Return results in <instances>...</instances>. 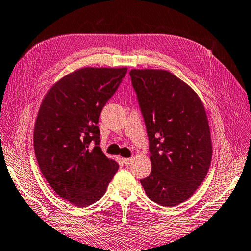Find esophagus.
Returning a JSON list of instances; mask_svg holds the SVG:
<instances>
[{
  "instance_id": "34e87169",
  "label": "esophagus",
  "mask_w": 251,
  "mask_h": 251,
  "mask_svg": "<svg viewBox=\"0 0 251 251\" xmlns=\"http://www.w3.org/2000/svg\"><path fill=\"white\" fill-rule=\"evenodd\" d=\"M132 162V158H124L123 159V163H124L125 165H129Z\"/></svg>"
}]
</instances>
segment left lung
<instances>
[{
  "label": "left lung",
  "instance_id": "8db88e82",
  "mask_svg": "<svg viewBox=\"0 0 251 251\" xmlns=\"http://www.w3.org/2000/svg\"><path fill=\"white\" fill-rule=\"evenodd\" d=\"M149 138L152 170L140 183L148 197L174 207L193 196L212 158L204 106L187 83L164 70H131Z\"/></svg>",
  "mask_w": 251,
  "mask_h": 251
}]
</instances>
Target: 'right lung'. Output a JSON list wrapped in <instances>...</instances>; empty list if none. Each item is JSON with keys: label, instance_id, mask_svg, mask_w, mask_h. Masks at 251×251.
I'll return each mask as SVG.
<instances>
[{"label": "right lung", "instance_id": "add662e5", "mask_svg": "<svg viewBox=\"0 0 251 251\" xmlns=\"http://www.w3.org/2000/svg\"><path fill=\"white\" fill-rule=\"evenodd\" d=\"M126 73L127 67L80 68L54 83L39 109L33 131L39 168L54 191L76 207L99 200L119 170L99 147L98 122Z\"/></svg>", "mask_w": 251, "mask_h": 251}]
</instances>
